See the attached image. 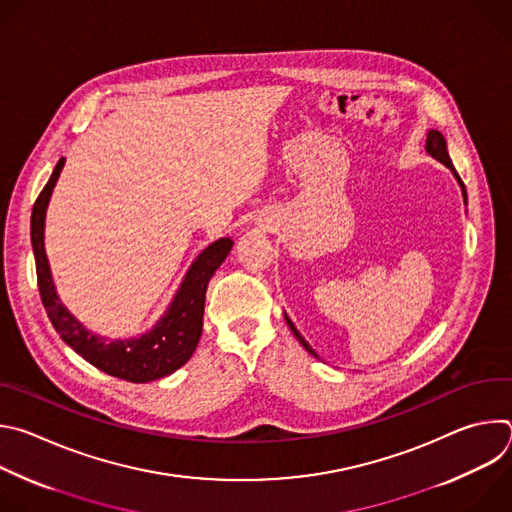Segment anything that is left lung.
Instances as JSON below:
<instances>
[{"instance_id":"obj_1","label":"left lung","mask_w":512,"mask_h":512,"mask_svg":"<svg viewBox=\"0 0 512 512\" xmlns=\"http://www.w3.org/2000/svg\"><path fill=\"white\" fill-rule=\"evenodd\" d=\"M425 150H427V154L429 156H433L437 162H442V164H446L452 172H454V176L458 178V182H460V186H462V192H464V200H466V188H464V182H462V178L458 176V172L454 170V164H452V160H450V154H448V148H446V139H444V135L440 133V131H435V129H431L429 133H427V141H425ZM287 320V324H289V328H291V332L296 334V338L302 342V346L310 352V354H314V356H318L314 350H312V346L304 340V336L296 330V326L291 324V320L289 318H285Z\"/></svg>"}]
</instances>
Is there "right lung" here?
Returning <instances> with one entry per match:
<instances>
[{"label":"right lung","mask_w":512,"mask_h":512,"mask_svg":"<svg viewBox=\"0 0 512 512\" xmlns=\"http://www.w3.org/2000/svg\"><path fill=\"white\" fill-rule=\"evenodd\" d=\"M62 166H64V158L58 160L48 184L38 194L32 208V225H30L40 298L54 330L72 350L81 354L87 362H91L93 367L101 369L111 377H117L129 383H148L174 373L176 369L182 367V364L188 362V358L196 350V344L202 334L204 298H206L208 281L214 275V271L227 259L233 247V241L229 237L218 239L198 255V259L192 263L178 291V296L174 298L168 314L152 332L143 334L141 338L125 340V342L123 340L105 342L103 338H97L95 334L85 330V326L72 318L66 312V308L60 304L54 291V283H52L46 251H44L46 206Z\"/></svg>","instance_id":"add662e5"}]
</instances>
